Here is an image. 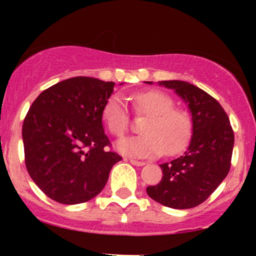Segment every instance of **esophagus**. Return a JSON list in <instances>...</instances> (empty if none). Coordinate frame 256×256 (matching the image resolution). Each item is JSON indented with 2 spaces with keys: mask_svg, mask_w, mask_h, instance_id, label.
Segmentation results:
<instances>
[{
  "mask_svg": "<svg viewBox=\"0 0 256 256\" xmlns=\"http://www.w3.org/2000/svg\"><path fill=\"white\" fill-rule=\"evenodd\" d=\"M130 162L132 164V165L134 166H144L146 162L144 161H138V160H134V158H130Z\"/></svg>",
  "mask_w": 256,
  "mask_h": 256,
  "instance_id": "1",
  "label": "esophagus"
}]
</instances>
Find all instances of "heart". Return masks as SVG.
<instances>
[{
    "instance_id": "1",
    "label": "heart",
    "mask_w": 256,
    "mask_h": 256,
    "mask_svg": "<svg viewBox=\"0 0 256 256\" xmlns=\"http://www.w3.org/2000/svg\"><path fill=\"white\" fill-rule=\"evenodd\" d=\"M137 113L148 118L142 124V134L124 138L116 149L134 158H152L162 154H177L186 146L192 134V120L185 110L173 108L174 102L158 90L136 92L131 96ZM102 118L106 126L116 137L128 128V110L122 96L114 95L106 102Z\"/></svg>"
}]
</instances>
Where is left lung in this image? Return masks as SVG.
<instances>
[{
	"instance_id": "left-lung-1",
	"label": "left lung",
	"mask_w": 256,
	"mask_h": 256,
	"mask_svg": "<svg viewBox=\"0 0 256 256\" xmlns=\"http://www.w3.org/2000/svg\"><path fill=\"white\" fill-rule=\"evenodd\" d=\"M158 85L174 90L186 104L192 136L182 156L161 164L162 178L146 188V194L166 207L188 210L204 202L228 176L234 131L224 108L206 91L183 80H162Z\"/></svg>"
}]
</instances>
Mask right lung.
Wrapping results in <instances>:
<instances>
[{
    "label": "right lung",
    "instance_id": "right-lung-1",
    "mask_svg": "<svg viewBox=\"0 0 256 256\" xmlns=\"http://www.w3.org/2000/svg\"><path fill=\"white\" fill-rule=\"evenodd\" d=\"M116 83L91 77L58 82L34 100L22 125L25 165L32 180L58 204L98 196L122 156L106 150L102 110Z\"/></svg>",
    "mask_w": 256,
    "mask_h": 256
}]
</instances>
